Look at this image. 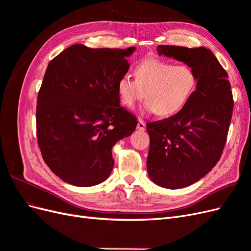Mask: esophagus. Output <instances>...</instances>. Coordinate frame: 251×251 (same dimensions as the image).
<instances>
[{"label": "esophagus", "instance_id": "esophagus-1", "mask_svg": "<svg viewBox=\"0 0 251 251\" xmlns=\"http://www.w3.org/2000/svg\"><path fill=\"white\" fill-rule=\"evenodd\" d=\"M137 128H138V130H140V131H144V130H146V124H144L143 120L139 119L138 124H137Z\"/></svg>", "mask_w": 251, "mask_h": 251}]
</instances>
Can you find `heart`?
I'll use <instances>...</instances> for the list:
<instances>
[{"label":"heart","mask_w":251,"mask_h":251,"mask_svg":"<svg viewBox=\"0 0 251 251\" xmlns=\"http://www.w3.org/2000/svg\"><path fill=\"white\" fill-rule=\"evenodd\" d=\"M198 77L192 67L174 65L168 60L150 57L135 67V79L124 75L117 82L120 102L133 108L146 94L143 109L161 117L176 115L191 100Z\"/></svg>","instance_id":"b5f03b06"}]
</instances>
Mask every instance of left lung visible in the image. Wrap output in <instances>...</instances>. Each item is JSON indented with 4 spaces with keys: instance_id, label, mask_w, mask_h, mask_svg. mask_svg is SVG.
Segmentation results:
<instances>
[{
    "instance_id": "8db88e82",
    "label": "left lung",
    "mask_w": 251,
    "mask_h": 251,
    "mask_svg": "<svg viewBox=\"0 0 251 251\" xmlns=\"http://www.w3.org/2000/svg\"><path fill=\"white\" fill-rule=\"evenodd\" d=\"M157 51L192 67L198 77L183 109L147 124L149 177L160 186L182 188L199 181L221 158L233 110L231 86L209 49L159 45Z\"/></svg>"
}]
</instances>
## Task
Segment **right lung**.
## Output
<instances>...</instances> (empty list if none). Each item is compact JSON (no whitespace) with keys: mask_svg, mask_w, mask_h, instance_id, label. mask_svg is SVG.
Wrapping results in <instances>:
<instances>
[{"mask_svg":"<svg viewBox=\"0 0 251 251\" xmlns=\"http://www.w3.org/2000/svg\"><path fill=\"white\" fill-rule=\"evenodd\" d=\"M134 50L75 44L49 63L37 95L36 136L44 161L67 183L86 187L107 179L112 148L137 126L117 94Z\"/></svg>","mask_w":251,"mask_h":251,"instance_id":"obj_1","label":"right lung"}]
</instances>
